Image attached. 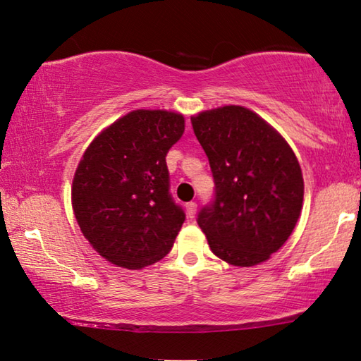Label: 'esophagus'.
Masks as SVG:
<instances>
[{"mask_svg":"<svg viewBox=\"0 0 361 361\" xmlns=\"http://www.w3.org/2000/svg\"><path fill=\"white\" fill-rule=\"evenodd\" d=\"M196 211H197V204L196 202H188L186 204V214H188V217H195L196 215Z\"/></svg>","mask_w":361,"mask_h":361,"instance_id":"esophagus-1","label":"esophagus"}]
</instances>
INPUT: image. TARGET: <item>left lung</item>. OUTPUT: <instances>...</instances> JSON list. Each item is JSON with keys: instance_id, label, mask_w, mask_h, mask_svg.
Segmentation results:
<instances>
[{"instance_id": "8db88e82", "label": "left lung", "mask_w": 361, "mask_h": 361, "mask_svg": "<svg viewBox=\"0 0 361 361\" xmlns=\"http://www.w3.org/2000/svg\"><path fill=\"white\" fill-rule=\"evenodd\" d=\"M215 181V202L197 224L212 252L238 267L267 261L283 246L303 207L298 159L276 128L246 106L191 116Z\"/></svg>"}]
</instances>
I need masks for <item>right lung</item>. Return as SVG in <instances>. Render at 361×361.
<instances>
[{
    "label": "right lung",
    "mask_w": 361,
    "mask_h": 361,
    "mask_svg": "<svg viewBox=\"0 0 361 361\" xmlns=\"http://www.w3.org/2000/svg\"><path fill=\"white\" fill-rule=\"evenodd\" d=\"M185 133V116L133 110L97 134L71 186L74 217L111 264L137 271L169 255L185 222L171 201L165 155Z\"/></svg>",
    "instance_id": "obj_1"
}]
</instances>
